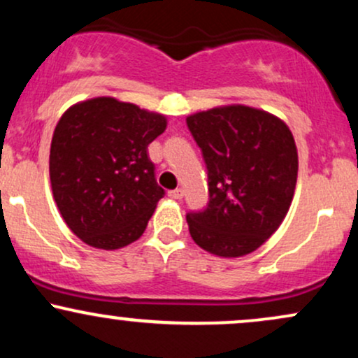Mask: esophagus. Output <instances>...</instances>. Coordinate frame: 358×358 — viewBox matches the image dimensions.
I'll return each mask as SVG.
<instances>
[{
    "label": "esophagus",
    "instance_id": "1",
    "mask_svg": "<svg viewBox=\"0 0 358 358\" xmlns=\"http://www.w3.org/2000/svg\"><path fill=\"white\" fill-rule=\"evenodd\" d=\"M168 196H170V199H173V200L183 199V190H182V188H175V190L168 192Z\"/></svg>",
    "mask_w": 358,
    "mask_h": 358
}]
</instances>
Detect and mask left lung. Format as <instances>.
Wrapping results in <instances>:
<instances>
[{"mask_svg":"<svg viewBox=\"0 0 358 358\" xmlns=\"http://www.w3.org/2000/svg\"><path fill=\"white\" fill-rule=\"evenodd\" d=\"M202 150L208 203L187 213L195 244L241 257L278 231L293 202L298 151L285 121L249 106H222L187 117Z\"/></svg>","mask_w":358,"mask_h":358,"instance_id":"obj_1","label":"left lung"}]
</instances>
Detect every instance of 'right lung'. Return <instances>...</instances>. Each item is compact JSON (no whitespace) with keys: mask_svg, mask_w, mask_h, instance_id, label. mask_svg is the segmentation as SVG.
Returning a JSON list of instances; mask_svg holds the SVG:
<instances>
[{"mask_svg":"<svg viewBox=\"0 0 358 358\" xmlns=\"http://www.w3.org/2000/svg\"><path fill=\"white\" fill-rule=\"evenodd\" d=\"M166 129L163 114L94 97L62 114L50 146V183L62 219L85 244L121 249L138 241L165 190L148 145Z\"/></svg>","mask_w":358,"mask_h":358,"instance_id":"add662e5","label":"right lung"}]
</instances>
